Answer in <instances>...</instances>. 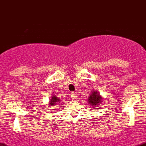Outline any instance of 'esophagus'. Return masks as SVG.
<instances>
[{"label":"esophagus","instance_id":"obj_1","mask_svg":"<svg viewBox=\"0 0 146 146\" xmlns=\"http://www.w3.org/2000/svg\"><path fill=\"white\" fill-rule=\"evenodd\" d=\"M71 98L72 99H76V94L75 93H71Z\"/></svg>","mask_w":146,"mask_h":146}]
</instances>
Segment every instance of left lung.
Here are the masks:
<instances>
[{"mask_svg":"<svg viewBox=\"0 0 146 146\" xmlns=\"http://www.w3.org/2000/svg\"><path fill=\"white\" fill-rule=\"evenodd\" d=\"M91 95L88 96V104L92 107H99L101 104V103L102 102V97L101 96V95L99 94V92H96V91H94V92H91Z\"/></svg>","mask_w":146,"mask_h":146,"instance_id":"1","label":"left lung"}]
</instances>
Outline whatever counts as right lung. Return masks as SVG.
Segmentation results:
<instances>
[{
	"mask_svg": "<svg viewBox=\"0 0 146 146\" xmlns=\"http://www.w3.org/2000/svg\"><path fill=\"white\" fill-rule=\"evenodd\" d=\"M60 98H58L56 95H52V97L50 98V101H49V106H55L56 104H58V103H60Z\"/></svg>",
	"mask_w": 146,
	"mask_h": 146,
	"instance_id": "obj_1",
	"label": "right lung"
}]
</instances>
